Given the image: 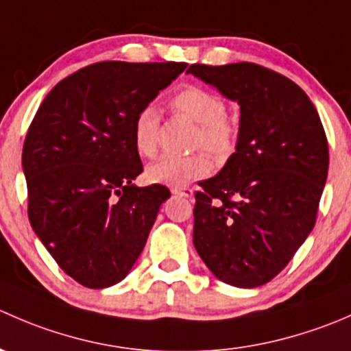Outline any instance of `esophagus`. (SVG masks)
<instances>
[{
    "label": "esophagus",
    "mask_w": 351,
    "mask_h": 351,
    "mask_svg": "<svg viewBox=\"0 0 351 351\" xmlns=\"http://www.w3.org/2000/svg\"><path fill=\"white\" fill-rule=\"evenodd\" d=\"M175 195H180V197H185V198H192L193 197V190L189 189V186H176V189L171 190Z\"/></svg>",
    "instance_id": "esophagus-1"
}]
</instances>
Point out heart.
<instances>
[{
	"instance_id": "heart-1",
	"label": "heart",
	"mask_w": 351,
	"mask_h": 351,
	"mask_svg": "<svg viewBox=\"0 0 351 351\" xmlns=\"http://www.w3.org/2000/svg\"><path fill=\"white\" fill-rule=\"evenodd\" d=\"M171 108L195 122V146L205 147L215 156H226L236 143V127L226 117V104L219 95L200 86H186L171 98ZM159 113L154 107L137 112L132 125L134 147L144 158H153L158 151ZM210 171V159L205 153L190 156H162L147 166L151 183L183 186Z\"/></svg>"
}]
</instances>
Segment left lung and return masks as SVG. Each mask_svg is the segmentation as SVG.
<instances>
[{
	"mask_svg": "<svg viewBox=\"0 0 351 351\" xmlns=\"http://www.w3.org/2000/svg\"><path fill=\"white\" fill-rule=\"evenodd\" d=\"M186 73L241 110L236 153L195 193L193 244L219 280L260 287L314 228L329 165L323 123L302 88L263 66L192 64Z\"/></svg>",
	"mask_w": 351,
	"mask_h": 351,
	"instance_id": "obj_1",
	"label": "left lung"
}]
</instances>
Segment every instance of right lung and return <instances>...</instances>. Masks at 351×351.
<instances>
[{
  "label": "right lung",
  "mask_w": 351,
  "mask_h": 351,
  "mask_svg": "<svg viewBox=\"0 0 351 351\" xmlns=\"http://www.w3.org/2000/svg\"><path fill=\"white\" fill-rule=\"evenodd\" d=\"M185 62H97L59 81L25 137L22 166L32 229L77 284L105 289L127 277L169 190L136 186L137 112Z\"/></svg>",
  "instance_id": "1"
}]
</instances>
